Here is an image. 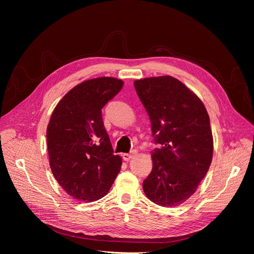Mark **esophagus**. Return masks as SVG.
<instances>
[{"label":"esophagus","mask_w":254,"mask_h":254,"mask_svg":"<svg viewBox=\"0 0 254 254\" xmlns=\"http://www.w3.org/2000/svg\"><path fill=\"white\" fill-rule=\"evenodd\" d=\"M134 155H135V151H132L130 153H124V155H123V159H124L125 161H129L130 159L133 158Z\"/></svg>","instance_id":"34e87169"}]
</instances>
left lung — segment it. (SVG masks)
<instances>
[{
    "label": "left lung",
    "instance_id": "1",
    "mask_svg": "<svg viewBox=\"0 0 254 254\" xmlns=\"http://www.w3.org/2000/svg\"><path fill=\"white\" fill-rule=\"evenodd\" d=\"M134 88L159 145L152 170L143 181L145 195L161 206H177L193 195L213 157L210 118L203 103L172 76L137 79Z\"/></svg>",
    "mask_w": 254,
    "mask_h": 254
}]
</instances>
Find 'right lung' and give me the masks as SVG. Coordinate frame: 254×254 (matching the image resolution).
I'll list each match as a JSON object with an SVG mask.
<instances>
[{
	"label": "right lung",
	"mask_w": 254,
	"mask_h": 254,
	"mask_svg": "<svg viewBox=\"0 0 254 254\" xmlns=\"http://www.w3.org/2000/svg\"><path fill=\"white\" fill-rule=\"evenodd\" d=\"M123 80L82 81L60 99L47 129L50 166L66 194L93 202L108 193L121 171L104 127L102 109L123 88Z\"/></svg>",
	"instance_id": "obj_1"
}]
</instances>
